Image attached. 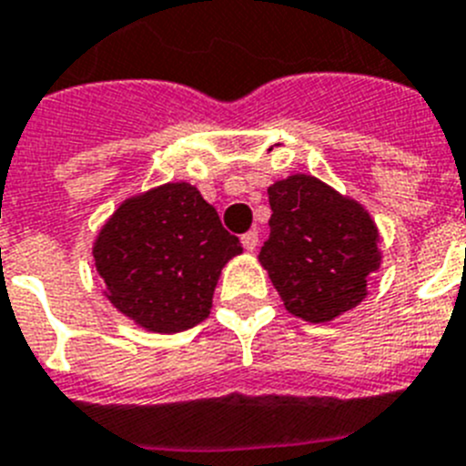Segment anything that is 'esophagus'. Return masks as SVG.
<instances>
[{"instance_id": "esophagus-1", "label": "esophagus", "mask_w": 466, "mask_h": 466, "mask_svg": "<svg viewBox=\"0 0 466 466\" xmlns=\"http://www.w3.org/2000/svg\"><path fill=\"white\" fill-rule=\"evenodd\" d=\"M240 240H242V247H245L247 252H254V249L258 247V230H247Z\"/></svg>"}]
</instances>
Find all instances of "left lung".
Instances as JSON below:
<instances>
[{"label": "left lung", "instance_id": "obj_1", "mask_svg": "<svg viewBox=\"0 0 466 466\" xmlns=\"http://www.w3.org/2000/svg\"><path fill=\"white\" fill-rule=\"evenodd\" d=\"M270 238L258 261L291 315L319 324L352 310L380 268V236L357 200L312 175L268 187Z\"/></svg>", "mask_w": 466, "mask_h": 466}]
</instances>
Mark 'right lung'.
<instances>
[{"instance_id":"right-lung-1","label":"right lung","mask_w":466,"mask_h":466,"mask_svg":"<svg viewBox=\"0 0 466 466\" xmlns=\"http://www.w3.org/2000/svg\"><path fill=\"white\" fill-rule=\"evenodd\" d=\"M238 254L240 240L187 182L123 200L93 242L95 270L111 306L154 333L203 322L221 268Z\"/></svg>"}]
</instances>
